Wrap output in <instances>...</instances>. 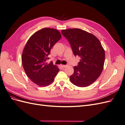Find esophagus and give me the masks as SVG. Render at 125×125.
I'll return each mask as SVG.
<instances>
[{"instance_id": "esophagus-1", "label": "esophagus", "mask_w": 125, "mask_h": 125, "mask_svg": "<svg viewBox=\"0 0 125 125\" xmlns=\"http://www.w3.org/2000/svg\"><path fill=\"white\" fill-rule=\"evenodd\" d=\"M61 66L62 68H64L66 66V65H61Z\"/></svg>"}]
</instances>
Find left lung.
I'll return each instance as SVG.
<instances>
[{
	"mask_svg": "<svg viewBox=\"0 0 125 125\" xmlns=\"http://www.w3.org/2000/svg\"><path fill=\"white\" fill-rule=\"evenodd\" d=\"M71 45L74 56L80 57L74 73L70 76L73 84L86 87L97 80L103 70L104 51L100 42L93 34L79 28L62 30Z\"/></svg>",
	"mask_w": 125,
	"mask_h": 125,
	"instance_id": "obj_1",
	"label": "left lung"
}]
</instances>
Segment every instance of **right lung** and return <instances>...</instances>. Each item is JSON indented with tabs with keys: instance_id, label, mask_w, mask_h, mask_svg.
Wrapping results in <instances>:
<instances>
[{
	"instance_id": "obj_1",
	"label": "right lung",
	"mask_w": 125,
	"mask_h": 125,
	"mask_svg": "<svg viewBox=\"0 0 125 125\" xmlns=\"http://www.w3.org/2000/svg\"><path fill=\"white\" fill-rule=\"evenodd\" d=\"M61 37L57 30L44 28L35 33L25 45L21 58L23 68L29 79L38 86L52 83L59 71L52 62L46 61L51 49Z\"/></svg>"
}]
</instances>
